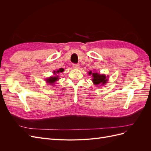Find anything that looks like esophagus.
Listing matches in <instances>:
<instances>
[{"instance_id":"esophagus-1","label":"esophagus","mask_w":151,"mask_h":151,"mask_svg":"<svg viewBox=\"0 0 151 151\" xmlns=\"http://www.w3.org/2000/svg\"><path fill=\"white\" fill-rule=\"evenodd\" d=\"M72 67H74V68H79V65L78 64V63H73Z\"/></svg>"}]
</instances>
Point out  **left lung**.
<instances>
[{"label":"left lung","mask_w":151,"mask_h":151,"mask_svg":"<svg viewBox=\"0 0 151 151\" xmlns=\"http://www.w3.org/2000/svg\"><path fill=\"white\" fill-rule=\"evenodd\" d=\"M89 74H92L93 79V81L94 84H104L105 83H106L107 81V79L106 77L105 76L104 74H99L98 73H92V72L90 71L89 72Z\"/></svg>","instance_id":"8db88e82"}]
</instances>
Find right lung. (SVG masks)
Here are the masks:
<instances>
[{"mask_svg": "<svg viewBox=\"0 0 151 151\" xmlns=\"http://www.w3.org/2000/svg\"><path fill=\"white\" fill-rule=\"evenodd\" d=\"M63 70H64V69H63V68H60V69H59V70H58L57 71H54V72H53V74H55L56 72H57V73L62 72H63ZM56 81H58V76H57V77H50L49 79H47V81L48 82V83H50V84H53V83H55V82Z\"/></svg>", "mask_w": 151, "mask_h": 151, "instance_id": "1", "label": "right lung"}]
</instances>
